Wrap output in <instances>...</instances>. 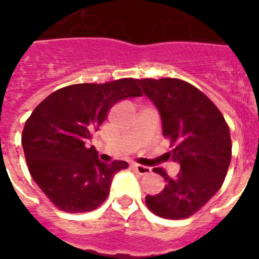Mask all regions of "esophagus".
Returning a JSON list of instances; mask_svg holds the SVG:
<instances>
[{
  "mask_svg": "<svg viewBox=\"0 0 259 259\" xmlns=\"http://www.w3.org/2000/svg\"><path fill=\"white\" fill-rule=\"evenodd\" d=\"M133 169L138 173V175H148L150 173V168L149 166H145V165H140V164H133Z\"/></svg>",
  "mask_w": 259,
  "mask_h": 259,
  "instance_id": "1",
  "label": "esophagus"
}]
</instances>
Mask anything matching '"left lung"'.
I'll use <instances>...</instances> for the list:
<instances>
[{
    "mask_svg": "<svg viewBox=\"0 0 259 259\" xmlns=\"http://www.w3.org/2000/svg\"><path fill=\"white\" fill-rule=\"evenodd\" d=\"M160 111L168 156L180 164L175 179L162 168L165 188L145 197L148 208L164 219H185L221 189L231 161V137L225 117L200 90L181 79H138Z\"/></svg>",
    "mask_w": 259,
    "mask_h": 259,
    "instance_id": "left-lung-1",
    "label": "left lung"
}]
</instances>
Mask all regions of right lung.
Instances as JSON below:
<instances>
[{"label":"right lung","instance_id":"right-lung-1","mask_svg":"<svg viewBox=\"0 0 259 259\" xmlns=\"http://www.w3.org/2000/svg\"><path fill=\"white\" fill-rule=\"evenodd\" d=\"M141 95L133 78L79 83L56 90L33 110L22 130V148L30 176L55 207L89 212L107 199L114 175L129 165L102 162L86 142L118 101Z\"/></svg>","mask_w":259,"mask_h":259}]
</instances>
